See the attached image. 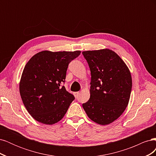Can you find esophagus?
Wrapping results in <instances>:
<instances>
[{"label": "esophagus", "mask_w": 156, "mask_h": 156, "mask_svg": "<svg viewBox=\"0 0 156 156\" xmlns=\"http://www.w3.org/2000/svg\"><path fill=\"white\" fill-rule=\"evenodd\" d=\"M79 94H80V92H74V95H75V97L77 98V97H78V96L79 95Z\"/></svg>", "instance_id": "34e87169"}]
</instances>
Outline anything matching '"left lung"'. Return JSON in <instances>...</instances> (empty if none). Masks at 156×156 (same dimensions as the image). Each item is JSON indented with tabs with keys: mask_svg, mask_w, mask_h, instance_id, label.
Listing matches in <instances>:
<instances>
[{
	"mask_svg": "<svg viewBox=\"0 0 156 156\" xmlns=\"http://www.w3.org/2000/svg\"><path fill=\"white\" fill-rule=\"evenodd\" d=\"M82 53L91 72L90 97L83 107L91 120L108 125L119 119L128 105L131 72L124 60L109 49Z\"/></svg>",
	"mask_w": 156,
	"mask_h": 156,
	"instance_id": "left-lung-1",
	"label": "left lung"
}]
</instances>
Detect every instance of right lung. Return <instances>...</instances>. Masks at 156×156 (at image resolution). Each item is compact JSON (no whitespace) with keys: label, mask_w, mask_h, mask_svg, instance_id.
<instances>
[{"label":"right lung","mask_w":156,"mask_h":156,"mask_svg":"<svg viewBox=\"0 0 156 156\" xmlns=\"http://www.w3.org/2000/svg\"><path fill=\"white\" fill-rule=\"evenodd\" d=\"M81 51H42L28 61L20 82L23 104L33 119L53 125L62 120L73 100L64 83L69 63Z\"/></svg>","instance_id":"obj_1"}]
</instances>
